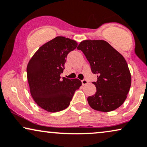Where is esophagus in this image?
<instances>
[{"label":"esophagus","mask_w":147,"mask_h":147,"mask_svg":"<svg viewBox=\"0 0 147 147\" xmlns=\"http://www.w3.org/2000/svg\"><path fill=\"white\" fill-rule=\"evenodd\" d=\"M81 82H82V85H87V84L88 83V81H87V80H85V79L83 80V81H82Z\"/></svg>","instance_id":"34e87169"}]
</instances>
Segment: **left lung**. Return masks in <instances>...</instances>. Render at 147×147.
I'll list each match as a JSON object with an SVG mask.
<instances>
[{
  "instance_id": "left-lung-1",
  "label": "left lung",
  "mask_w": 147,
  "mask_h": 147,
  "mask_svg": "<svg viewBox=\"0 0 147 147\" xmlns=\"http://www.w3.org/2000/svg\"><path fill=\"white\" fill-rule=\"evenodd\" d=\"M97 75L95 95L87 98L92 109L103 112L115 110L126 100L131 86V75L122 54L108 42L101 40H87L77 47Z\"/></svg>"
}]
</instances>
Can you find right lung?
<instances>
[{"mask_svg":"<svg viewBox=\"0 0 147 147\" xmlns=\"http://www.w3.org/2000/svg\"><path fill=\"white\" fill-rule=\"evenodd\" d=\"M71 39L58 36L42 45L27 64V77L35 102L49 112L67 108L76 90L82 85L78 79H70L60 74L68 54L77 47Z\"/></svg>","mask_w":147,"mask_h":147,"instance_id":"right-lung-1","label":"right lung"}]
</instances>
